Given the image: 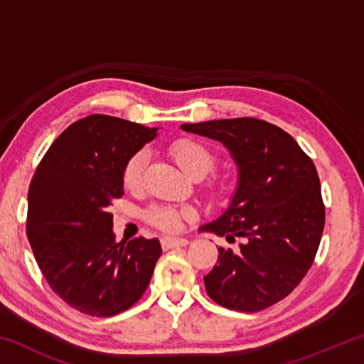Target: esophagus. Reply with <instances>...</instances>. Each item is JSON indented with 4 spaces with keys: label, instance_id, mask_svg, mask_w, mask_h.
Segmentation results:
<instances>
[{
    "label": "esophagus",
    "instance_id": "1",
    "mask_svg": "<svg viewBox=\"0 0 364 364\" xmlns=\"http://www.w3.org/2000/svg\"><path fill=\"white\" fill-rule=\"evenodd\" d=\"M160 244H162L164 250H168V249H175V247H184V245L189 244V241L183 237H164L162 241H160Z\"/></svg>",
    "mask_w": 364,
    "mask_h": 364
}]
</instances>
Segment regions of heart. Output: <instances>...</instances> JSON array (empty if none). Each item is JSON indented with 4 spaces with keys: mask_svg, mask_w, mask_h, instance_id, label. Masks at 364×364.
Instances as JSON below:
<instances>
[{
    "mask_svg": "<svg viewBox=\"0 0 364 364\" xmlns=\"http://www.w3.org/2000/svg\"><path fill=\"white\" fill-rule=\"evenodd\" d=\"M170 152L176 164L186 171L189 176H205L208 171H212L217 165V156L215 152L208 149L200 141L181 138L175 141L170 147ZM147 164V152L144 149L133 154L123 170V184L128 189H139L144 180V170ZM210 188L217 194L225 193V184L220 180H213ZM149 223L160 228L164 231H176L181 225L183 217H189V212H180L175 207L168 205H154L146 213Z\"/></svg>",
    "mask_w": 364,
    "mask_h": 364,
    "instance_id": "obj_1",
    "label": "heart"
}]
</instances>
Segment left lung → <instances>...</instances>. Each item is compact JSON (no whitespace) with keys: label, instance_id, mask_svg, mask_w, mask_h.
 Listing matches in <instances>:
<instances>
[{"label":"left lung","instance_id":"left-lung-1","mask_svg":"<svg viewBox=\"0 0 364 364\" xmlns=\"http://www.w3.org/2000/svg\"><path fill=\"white\" fill-rule=\"evenodd\" d=\"M181 130L225 144L239 171L230 207L199 228L241 241L234 250L218 247L204 276L207 294L247 313L278 304L304 279L321 241L326 213L315 164L291 134L252 117L184 123Z\"/></svg>","mask_w":364,"mask_h":364}]
</instances>
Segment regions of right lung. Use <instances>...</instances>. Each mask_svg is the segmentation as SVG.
<instances>
[{"label": "right lung", "instance_id": "right-lung-1", "mask_svg": "<svg viewBox=\"0 0 364 364\" xmlns=\"http://www.w3.org/2000/svg\"><path fill=\"white\" fill-rule=\"evenodd\" d=\"M157 128L95 114L59 134L28 189L27 237L49 287L91 316H114L149 286L159 239L115 242L109 207L123 196V170Z\"/></svg>", "mask_w": 364, "mask_h": 364}]
</instances>
